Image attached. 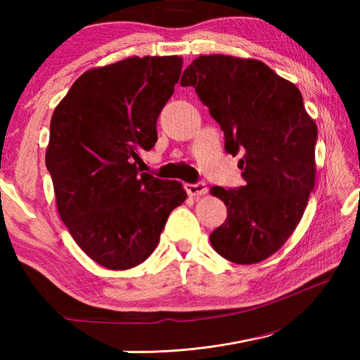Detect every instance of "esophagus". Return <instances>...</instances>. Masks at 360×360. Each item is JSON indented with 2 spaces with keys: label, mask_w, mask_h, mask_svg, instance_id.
<instances>
[{
  "label": "esophagus",
  "mask_w": 360,
  "mask_h": 360,
  "mask_svg": "<svg viewBox=\"0 0 360 360\" xmlns=\"http://www.w3.org/2000/svg\"><path fill=\"white\" fill-rule=\"evenodd\" d=\"M184 188L188 195H193V197H198V195H205L208 192V187H206L205 182H195V184H186Z\"/></svg>",
  "instance_id": "obj_1"
}]
</instances>
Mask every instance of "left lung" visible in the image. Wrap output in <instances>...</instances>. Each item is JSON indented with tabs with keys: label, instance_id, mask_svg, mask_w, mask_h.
Segmentation results:
<instances>
[{
	"label": "left lung",
	"instance_id": "1",
	"mask_svg": "<svg viewBox=\"0 0 360 360\" xmlns=\"http://www.w3.org/2000/svg\"><path fill=\"white\" fill-rule=\"evenodd\" d=\"M181 85L193 87L210 109L225 152L241 154L245 186L211 187L227 206L211 245L233 264H257L284 245L307 208L318 127L300 90L259 60L202 56L182 72Z\"/></svg>",
	"mask_w": 360,
	"mask_h": 360
}]
</instances>
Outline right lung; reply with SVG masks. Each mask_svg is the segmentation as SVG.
<instances>
[{
	"mask_svg": "<svg viewBox=\"0 0 360 360\" xmlns=\"http://www.w3.org/2000/svg\"><path fill=\"white\" fill-rule=\"evenodd\" d=\"M181 57H131L90 70L51 120L46 167L60 217L79 248L109 270L141 264L187 198L178 181L141 173L157 119L179 81Z\"/></svg>",
	"mask_w": 360,
	"mask_h": 360,
	"instance_id": "right-lung-1",
	"label": "right lung"
}]
</instances>
